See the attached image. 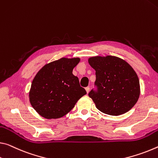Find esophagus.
<instances>
[{
  "label": "esophagus",
  "mask_w": 158,
  "mask_h": 158,
  "mask_svg": "<svg viewBox=\"0 0 158 158\" xmlns=\"http://www.w3.org/2000/svg\"><path fill=\"white\" fill-rule=\"evenodd\" d=\"M85 89H86V91L87 94H89V91H90V88H89V87H86V88Z\"/></svg>",
  "instance_id": "1"
}]
</instances>
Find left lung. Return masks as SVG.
Returning <instances> with one entry per match:
<instances>
[{
  "mask_svg": "<svg viewBox=\"0 0 158 158\" xmlns=\"http://www.w3.org/2000/svg\"><path fill=\"white\" fill-rule=\"evenodd\" d=\"M89 63L96 70L95 84L89 96L98 110L118 116L129 111L140 96L139 79L132 67L123 59L107 56L89 57Z\"/></svg>",
  "mask_w": 158,
  "mask_h": 158,
  "instance_id": "left-lung-1",
  "label": "left lung"
}]
</instances>
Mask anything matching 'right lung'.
<instances>
[{"label": "right lung", "mask_w": 158, "mask_h": 158, "mask_svg": "<svg viewBox=\"0 0 158 158\" xmlns=\"http://www.w3.org/2000/svg\"><path fill=\"white\" fill-rule=\"evenodd\" d=\"M79 57H62L48 63L37 72L32 81L29 98L34 109L46 119L64 116L77 102L86 94L72 71Z\"/></svg>", "instance_id": "1"}]
</instances>
